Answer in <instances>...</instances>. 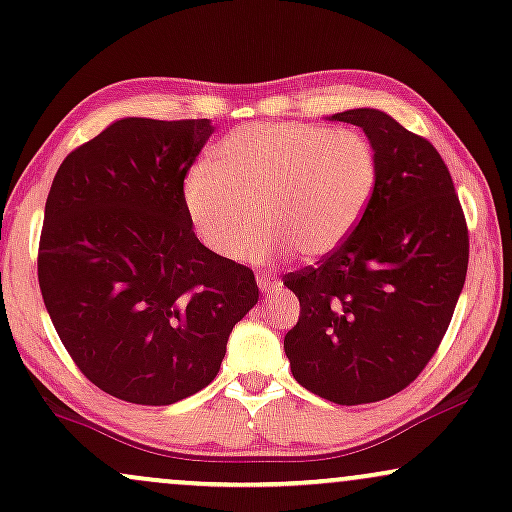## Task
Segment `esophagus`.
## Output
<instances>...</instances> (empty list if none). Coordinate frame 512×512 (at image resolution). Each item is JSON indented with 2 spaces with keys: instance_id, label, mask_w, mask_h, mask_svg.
<instances>
[{
  "instance_id": "1",
  "label": "esophagus",
  "mask_w": 512,
  "mask_h": 512,
  "mask_svg": "<svg viewBox=\"0 0 512 512\" xmlns=\"http://www.w3.org/2000/svg\"><path fill=\"white\" fill-rule=\"evenodd\" d=\"M257 286L264 295H272L281 288V279H276L274 274H260L257 276Z\"/></svg>"
}]
</instances>
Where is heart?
<instances>
[{"mask_svg":"<svg viewBox=\"0 0 512 512\" xmlns=\"http://www.w3.org/2000/svg\"><path fill=\"white\" fill-rule=\"evenodd\" d=\"M379 183V159L365 133L317 123H250L226 135L212 166L195 164L183 202L202 243L243 260L257 236L260 260L295 250L319 260L353 236Z\"/></svg>","mask_w":512,"mask_h":512,"instance_id":"b5f03b06","label":"heart"}]
</instances>
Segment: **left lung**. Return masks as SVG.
I'll return each mask as SVG.
<instances>
[{
    "instance_id": "left-lung-1",
    "label": "left lung",
    "mask_w": 512,
    "mask_h": 512,
    "mask_svg": "<svg viewBox=\"0 0 512 512\" xmlns=\"http://www.w3.org/2000/svg\"><path fill=\"white\" fill-rule=\"evenodd\" d=\"M331 121L360 126L379 159L365 217L315 267L283 276L300 300L283 338L300 386L338 405L403 391L432 360L463 291L470 236L436 147L379 109Z\"/></svg>"
}]
</instances>
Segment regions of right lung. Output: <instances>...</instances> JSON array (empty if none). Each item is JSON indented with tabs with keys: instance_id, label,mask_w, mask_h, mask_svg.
Returning a JSON list of instances; mask_svg holds the SVG:
<instances>
[{
	"instance_id": "1",
	"label": "right lung",
	"mask_w": 512,
	"mask_h": 512,
	"mask_svg": "<svg viewBox=\"0 0 512 512\" xmlns=\"http://www.w3.org/2000/svg\"><path fill=\"white\" fill-rule=\"evenodd\" d=\"M212 133L209 119H121L76 147L49 188L42 300L80 372L126 403L205 389L260 298L252 269L197 240L183 202Z\"/></svg>"
}]
</instances>
